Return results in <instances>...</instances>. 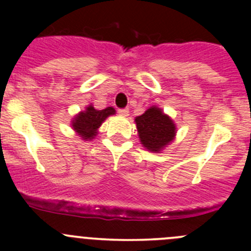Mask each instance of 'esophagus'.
I'll list each match as a JSON object with an SVG mask.
<instances>
[{
	"mask_svg": "<svg viewBox=\"0 0 251 251\" xmlns=\"http://www.w3.org/2000/svg\"><path fill=\"white\" fill-rule=\"evenodd\" d=\"M118 113L120 114L121 116H128V113H130V110H128L127 108H123V109H119Z\"/></svg>",
	"mask_w": 251,
	"mask_h": 251,
	"instance_id": "esophagus-1",
	"label": "esophagus"
}]
</instances>
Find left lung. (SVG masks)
Masks as SVG:
<instances>
[{
	"label": "left lung",
	"mask_w": 251,
	"mask_h": 251,
	"mask_svg": "<svg viewBox=\"0 0 251 251\" xmlns=\"http://www.w3.org/2000/svg\"><path fill=\"white\" fill-rule=\"evenodd\" d=\"M138 137L146 149L153 153L163 151L176 136V125L158 107H151L135 119Z\"/></svg>",
	"instance_id": "obj_1"
}]
</instances>
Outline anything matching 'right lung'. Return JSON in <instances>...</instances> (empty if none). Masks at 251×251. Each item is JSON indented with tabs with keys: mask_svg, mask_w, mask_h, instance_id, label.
Segmentation results:
<instances>
[{
	"mask_svg": "<svg viewBox=\"0 0 251 251\" xmlns=\"http://www.w3.org/2000/svg\"><path fill=\"white\" fill-rule=\"evenodd\" d=\"M115 109L113 107H108L103 110H97L93 105L86 107V110L80 111L72 121V126L75 132L80 136L82 140L91 141L95 138L98 133V128L102 125L103 121L108 116L114 115Z\"/></svg>",
	"mask_w": 251,
	"mask_h": 251,
	"instance_id": "add662e5",
	"label": "right lung"
}]
</instances>
